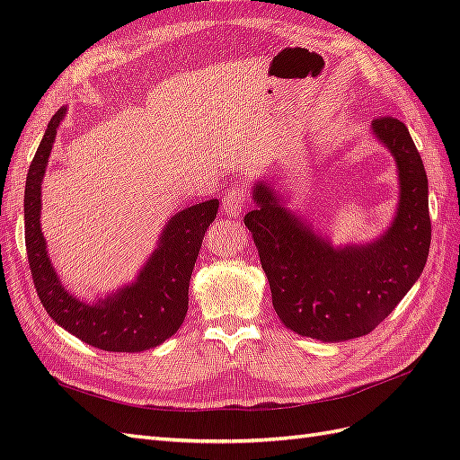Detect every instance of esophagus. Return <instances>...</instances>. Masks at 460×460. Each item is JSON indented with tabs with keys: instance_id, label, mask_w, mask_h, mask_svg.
<instances>
[{
	"instance_id": "1",
	"label": "esophagus",
	"mask_w": 460,
	"mask_h": 460,
	"mask_svg": "<svg viewBox=\"0 0 460 460\" xmlns=\"http://www.w3.org/2000/svg\"><path fill=\"white\" fill-rule=\"evenodd\" d=\"M247 191L243 186H234L226 191L225 199H222V211L228 217H240L243 213V203H245Z\"/></svg>"
}]
</instances>
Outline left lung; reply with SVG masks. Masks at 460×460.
I'll use <instances>...</instances> for the list:
<instances>
[{
  "mask_svg": "<svg viewBox=\"0 0 460 460\" xmlns=\"http://www.w3.org/2000/svg\"><path fill=\"white\" fill-rule=\"evenodd\" d=\"M399 171V207L392 226L367 245L332 247L291 215L276 191L255 184V211L243 222L269 278L272 305L286 328L320 341L370 333L419 280L429 252L428 176L409 128L395 117L372 120Z\"/></svg>",
  "mask_w": 460,
  "mask_h": 460,
  "instance_id": "obj_1",
  "label": "left lung"
}]
</instances>
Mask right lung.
<instances>
[{
  "label": "right lung",
  "instance_id": "right-lung-1",
  "mask_svg": "<svg viewBox=\"0 0 460 460\" xmlns=\"http://www.w3.org/2000/svg\"><path fill=\"white\" fill-rule=\"evenodd\" d=\"M65 113L66 109L61 107L49 120L24 188V242L38 297L55 323L95 349L115 353L151 349L169 340L184 323L190 278L205 232L217 218L218 199L191 205L176 213L164 226L157 249L136 282L93 305L76 299L63 288L51 267L40 228L41 180Z\"/></svg>",
  "mask_w": 460,
  "mask_h": 460
}]
</instances>
